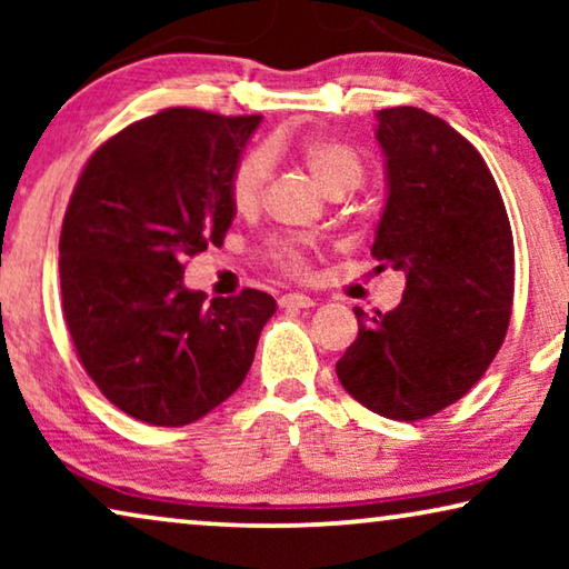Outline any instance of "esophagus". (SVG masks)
I'll list each match as a JSON object with an SVG mask.
<instances>
[{
	"mask_svg": "<svg viewBox=\"0 0 569 569\" xmlns=\"http://www.w3.org/2000/svg\"><path fill=\"white\" fill-rule=\"evenodd\" d=\"M279 306L282 308H313L316 300L308 298V295H302V292H287L279 298Z\"/></svg>",
	"mask_w": 569,
	"mask_h": 569,
	"instance_id": "1",
	"label": "esophagus"
}]
</instances>
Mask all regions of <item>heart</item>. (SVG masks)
Here are the masks:
<instances>
[{
  "label": "heart",
  "mask_w": 569,
  "mask_h": 569,
  "mask_svg": "<svg viewBox=\"0 0 569 569\" xmlns=\"http://www.w3.org/2000/svg\"><path fill=\"white\" fill-rule=\"evenodd\" d=\"M279 154H292L310 178L318 183V189L329 197H341L349 189H355L365 176V162L357 154L355 147H349L331 137H302L298 142H269L267 150H251L236 162L228 181L230 204L238 214H251L259 209L263 189H267L271 158ZM269 259L284 271L302 269V251L295 240H274L269 246Z\"/></svg>",
  "instance_id": "obj_1"
}]
</instances>
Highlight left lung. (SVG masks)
Returning <instances> with one entry per match:
<instances>
[{
	"label": "left lung",
	"mask_w": 569,
	"mask_h": 569,
	"mask_svg": "<svg viewBox=\"0 0 569 569\" xmlns=\"http://www.w3.org/2000/svg\"><path fill=\"white\" fill-rule=\"evenodd\" d=\"M386 204L372 256L407 277L399 306L368 318L337 362L339 383L380 417L438 415L485 376L510 323L512 232L487 162L438 116L376 113Z\"/></svg>",
	"instance_id": "8db88e82"
}]
</instances>
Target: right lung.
<instances>
[{"label":"right lung","instance_id":"obj_1","mask_svg":"<svg viewBox=\"0 0 569 569\" xmlns=\"http://www.w3.org/2000/svg\"><path fill=\"white\" fill-rule=\"evenodd\" d=\"M261 116L168 108L98 147L59 240L61 306L77 355L139 422H197L238 391L277 300H207L183 284L189 256L222 246L228 181Z\"/></svg>","mask_w":569,"mask_h":569}]
</instances>
